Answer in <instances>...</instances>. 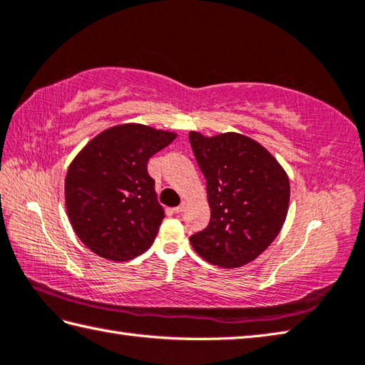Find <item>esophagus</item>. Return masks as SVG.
<instances>
[{
    "label": "esophagus",
    "mask_w": 365,
    "mask_h": 365,
    "mask_svg": "<svg viewBox=\"0 0 365 365\" xmlns=\"http://www.w3.org/2000/svg\"><path fill=\"white\" fill-rule=\"evenodd\" d=\"M185 209H187V202H182L180 205H177V207H175L174 212H175V213H183V212H185Z\"/></svg>",
    "instance_id": "esophagus-1"
}]
</instances>
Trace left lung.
<instances>
[{"label":"left lung","instance_id":"obj_1","mask_svg":"<svg viewBox=\"0 0 365 365\" xmlns=\"http://www.w3.org/2000/svg\"><path fill=\"white\" fill-rule=\"evenodd\" d=\"M207 183L210 221L191 235L195 252L220 267H240L266 250L288 215L289 178L267 148L239 133L190 131Z\"/></svg>","mask_w":365,"mask_h":365}]
</instances>
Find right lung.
<instances>
[{"mask_svg": "<svg viewBox=\"0 0 365 365\" xmlns=\"http://www.w3.org/2000/svg\"><path fill=\"white\" fill-rule=\"evenodd\" d=\"M175 138L173 131L140 123L117 125L93 138L69 164L66 212L77 237L93 253L128 261L153 244L164 209L147 163Z\"/></svg>", "mask_w": 365, "mask_h": 365, "instance_id": "right-lung-1", "label": "right lung"}]
</instances>
